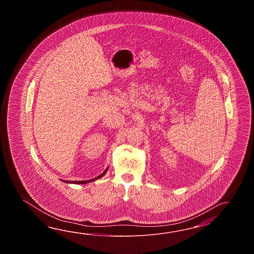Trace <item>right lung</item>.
Wrapping results in <instances>:
<instances>
[{"label":"right lung","instance_id":"add662e5","mask_svg":"<svg viewBox=\"0 0 254 254\" xmlns=\"http://www.w3.org/2000/svg\"><path fill=\"white\" fill-rule=\"evenodd\" d=\"M107 171H108V168L103 172L101 175H99L97 177H95L94 179H92V180H88V181H73V182H71V181H65V180H61V181H63L64 183H66V184H88V183H91V182H93L94 180H97V179L102 178L103 175L105 174V173H107Z\"/></svg>","mask_w":254,"mask_h":254}]
</instances>
